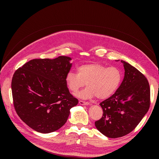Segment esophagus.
Masks as SVG:
<instances>
[{
	"label": "esophagus",
	"mask_w": 159,
	"mask_h": 159,
	"mask_svg": "<svg viewBox=\"0 0 159 159\" xmlns=\"http://www.w3.org/2000/svg\"><path fill=\"white\" fill-rule=\"evenodd\" d=\"M79 103L81 105H89L90 103L89 102H84V101H80L79 102Z\"/></svg>",
	"instance_id": "34e87169"
}]
</instances>
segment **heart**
Wrapping results in <instances>:
<instances>
[{
	"instance_id": "heart-1",
	"label": "heart",
	"mask_w": 159,
	"mask_h": 159,
	"mask_svg": "<svg viewBox=\"0 0 159 159\" xmlns=\"http://www.w3.org/2000/svg\"><path fill=\"white\" fill-rule=\"evenodd\" d=\"M122 72L117 67H108L101 64H89L80 66L78 72L70 71L66 76L68 88L77 92L88 85L78 93L81 99H91L95 96L105 99L115 93L122 81Z\"/></svg>"
}]
</instances>
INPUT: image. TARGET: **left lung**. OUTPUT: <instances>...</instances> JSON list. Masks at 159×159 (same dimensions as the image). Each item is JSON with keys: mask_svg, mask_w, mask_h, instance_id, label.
Returning a JSON list of instances; mask_svg holds the SVG:
<instances>
[{"mask_svg": "<svg viewBox=\"0 0 159 159\" xmlns=\"http://www.w3.org/2000/svg\"><path fill=\"white\" fill-rule=\"evenodd\" d=\"M125 76L115 93L100 103L103 116L95 122L99 132L109 138L131 133L150 107V86L141 72L121 60Z\"/></svg>", "mask_w": 159, "mask_h": 159, "instance_id": "left-lung-1", "label": "left lung"}]
</instances>
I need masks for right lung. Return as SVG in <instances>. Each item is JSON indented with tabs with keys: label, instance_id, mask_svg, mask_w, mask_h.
<instances>
[{
	"label": "right lung",
	"instance_id": "1",
	"mask_svg": "<svg viewBox=\"0 0 159 159\" xmlns=\"http://www.w3.org/2000/svg\"><path fill=\"white\" fill-rule=\"evenodd\" d=\"M71 57L34 59L13 75L14 109L27 125L41 133L57 131L66 123L70 109L78 105L67 87Z\"/></svg>",
	"mask_w": 159,
	"mask_h": 159
}]
</instances>
